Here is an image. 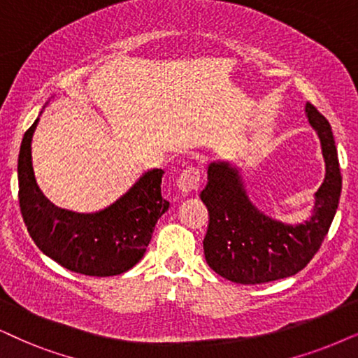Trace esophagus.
Here are the masks:
<instances>
[{"label": "esophagus", "instance_id": "34e87169", "mask_svg": "<svg viewBox=\"0 0 358 358\" xmlns=\"http://www.w3.org/2000/svg\"><path fill=\"white\" fill-rule=\"evenodd\" d=\"M200 171L196 169H185L182 173H180L178 180H176V187L185 194L192 193V192H198L200 188Z\"/></svg>", "mask_w": 358, "mask_h": 358}]
</instances>
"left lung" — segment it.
<instances>
[{"label":"left lung","instance_id":"1","mask_svg":"<svg viewBox=\"0 0 358 358\" xmlns=\"http://www.w3.org/2000/svg\"><path fill=\"white\" fill-rule=\"evenodd\" d=\"M306 117L320 140L325 178L314 194L310 216L302 223H282L256 208L236 165L221 160L208 165L201 200L210 211V224L203 250L208 266L221 278L236 284L284 279L304 269L319 251L336 216L342 176L327 119L309 102Z\"/></svg>","mask_w":358,"mask_h":358}]
</instances>
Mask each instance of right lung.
<instances>
[{
    "label": "right lung",
    "mask_w": 358,
    "mask_h": 358,
    "mask_svg": "<svg viewBox=\"0 0 358 358\" xmlns=\"http://www.w3.org/2000/svg\"><path fill=\"white\" fill-rule=\"evenodd\" d=\"M38 122L39 117L26 130L17 157L21 215L36 246L62 268L79 274L107 278L132 269L145 255L157 221L170 206L162 196L165 171H145L112 205L96 213L57 208L36 183L31 142Z\"/></svg>",
    "instance_id": "right-lung-1"
}]
</instances>
